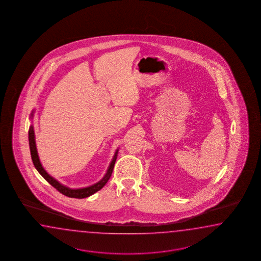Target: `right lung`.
Masks as SVG:
<instances>
[{"label":"right lung","mask_w":261,"mask_h":261,"mask_svg":"<svg viewBox=\"0 0 261 261\" xmlns=\"http://www.w3.org/2000/svg\"><path fill=\"white\" fill-rule=\"evenodd\" d=\"M35 110L34 109L31 116H30V121H31V125L29 128V145L30 151H31V156L32 160L35 165L36 170L40 173L41 176L45 179V180L50 184L53 187H55L60 193H62L64 196L69 197H75V198H84V197H90L93 195L94 193L99 191L100 189H102L104 187L105 185L108 182V180H110V176L113 171L114 165L116 162L117 156H118V152H119V148L117 149L114 156L112 158L111 162H110L109 168L107 169V172L104 175V177L101 180L93 184L92 186H86V187H81V188H70L68 186H64L63 184H61L58 180H56L55 178H53V176H50L47 173L46 169L43 168L42 164H41L39 155L37 152V148H36V142H35V128L33 124V119L35 115Z\"/></svg>","instance_id":"add662e5"}]
</instances>
